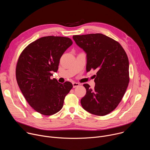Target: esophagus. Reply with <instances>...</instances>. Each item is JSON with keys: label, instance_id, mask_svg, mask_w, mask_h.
Instances as JSON below:
<instances>
[{"label": "esophagus", "instance_id": "34e87169", "mask_svg": "<svg viewBox=\"0 0 150 150\" xmlns=\"http://www.w3.org/2000/svg\"><path fill=\"white\" fill-rule=\"evenodd\" d=\"M72 85H73V88H76V87L79 86L80 84L79 83H77V82H73Z\"/></svg>", "mask_w": 150, "mask_h": 150}]
</instances>
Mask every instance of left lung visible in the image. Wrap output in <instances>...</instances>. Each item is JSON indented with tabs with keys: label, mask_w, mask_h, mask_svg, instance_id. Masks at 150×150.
<instances>
[{
	"label": "left lung",
	"mask_w": 150,
	"mask_h": 150,
	"mask_svg": "<svg viewBox=\"0 0 150 150\" xmlns=\"http://www.w3.org/2000/svg\"><path fill=\"white\" fill-rule=\"evenodd\" d=\"M73 39L86 53V72L97 71L94 88L83 84L86 92L82 107L96 115H107L121 101L128 85L127 55L119 42L101 33L74 35Z\"/></svg>",
	"instance_id": "1"
}]
</instances>
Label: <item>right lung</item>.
<instances>
[{
    "mask_svg": "<svg viewBox=\"0 0 150 150\" xmlns=\"http://www.w3.org/2000/svg\"><path fill=\"white\" fill-rule=\"evenodd\" d=\"M72 44L67 37L48 36L28 45L21 54L16 68L19 87L30 106L44 115H51L63 107L66 95L72 88L68 81L64 84L54 78L60 59Z\"/></svg>",
    "mask_w": 150,
    "mask_h": 150,
    "instance_id": "add662e5",
    "label": "right lung"
}]
</instances>
